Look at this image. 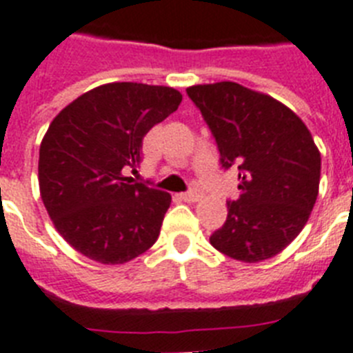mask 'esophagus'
Returning <instances> with one entry per match:
<instances>
[{"label": "esophagus", "mask_w": 353, "mask_h": 353, "mask_svg": "<svg viewBox=\"0 0 353 353\" xmlns=\"http://www.w3.org/2000/svg\"><path fill=\"white\" fill-rule=\"evenodd\" d=\"M181 199L186 201V203H197V201L203 199V194L197 190H192V192H186V194H181Z\"/></svg>", "instance_id": "34e87169"}]
</instances>
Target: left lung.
<instances>
[{
  "mask_svg": "<svg viewBox=\"0 0 353 353\" xmlns=\"http://www.w3.org/2000/svg\"><path fill=\"white\" fill-rule=\"evenodd\" d=\"M217 141L224 168L236 165L239 199L210 236L217 251L256 263L300 235L319 192L321 154L298 114L269 94L236 82L186 90Z\"/></svg>",
  "mask_w": 353,
  "mask_h": 353,
  "instance_id": "obj_1",
  "label": "left lung"
}]
</instances>
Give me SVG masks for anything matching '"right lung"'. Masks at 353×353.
Here are the masks:
<instances>
[{
    "mask_svg": "<svg viewBox=\"0 0 353 353\" xmlns=\"http://www.w3.org/2000/svg\"><path fill=\"white\" fill-rule=\"evenodd\" d=\"M167 85L109 82L81 94L50 123L39 149V192L53 226L75 251L117 265L158 241L170 194L132 183L141 141L179 108Z\"/></svg>",
    "mask_w": 353,
    "mask_h": 353,
    "instance_id": "right-lung-1",
    "label": "right lung"
}]
</instances>
